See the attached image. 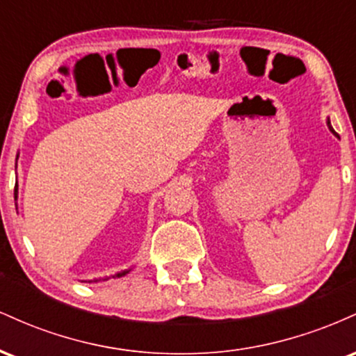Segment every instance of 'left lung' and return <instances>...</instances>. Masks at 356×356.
<instances>
[{
  "label": "left lung",
  "mask_w": 356,
  "mask_h": 356,
  "mask_svg": "<svg viewBox=\"0 0 356 356\" xmlns=\"http://www.w3.org/2000/svg\"><path fill=\"white\" fill-rule=\"evenodd\" d=\"M328 125H330V122H328ZM330 130H332V132H334V130L332 129V125H330Z\"/></svg>",
  "instance_id": "8db88e82"
}]
</instances>
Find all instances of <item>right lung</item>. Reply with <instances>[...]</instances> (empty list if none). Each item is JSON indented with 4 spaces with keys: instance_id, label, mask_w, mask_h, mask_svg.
<instances>
[{
    "instance_id": "add662e5",
    "label": "right lung",
    "mask_w": 356,
    "mask_h": 356,
    "mask_svg": "<svg viewBox=\"0 0 356 356\" xmlns=\"http://www.w3.org/2000/svg\"><path fill=\"white\" fill-rule=\"evenodd\" d=\"M15 199H16V186H15ZM125 273H129V271H124V273H117L115 277H120V276H124Z\"/></svg>"
}]
</instances>
